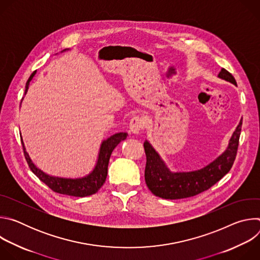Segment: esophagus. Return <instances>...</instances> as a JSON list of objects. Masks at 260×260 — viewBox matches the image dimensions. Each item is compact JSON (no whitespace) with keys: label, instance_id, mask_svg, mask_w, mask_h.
<instances>
[{"label":"esophagus","instance_id":"34e87169","mask_svg":"<svg viewBox=\"0 0 260 260\" xmlns=\"http://www.w3.org/2000/svg\"><path fill=\"white\" fill-rule=\"evenodd\" d=\"M144 127V121L141 117L139 116H136L134 118L131 119V122H129V129L133 134L135 135H138L141 133V131L143 129Z\"/></svg>","mask_w":260,"mask_h":260}]
</instances>
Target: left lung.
Returning <instances> with one entry per match:
<instances>
[{
  "label": "left lung",
  "mask_w": 260,
  "mask_h": 260,
  "mask_svg": "<svg viewBox=\"0 0 260 260\" xmlns=\"http://www.w3.org/2000/svg\"><path fill=\"white\" fill-rule=\"evenodd\" d=\"M218 77L237 85L236 79L225 69H221ZM241 128L242 120L233 133L223 153L206 167L189 172H172L150 142L146 140L144 142L147 159L145 181L148 188L154 196L166 200L190 198L209 189L232 169L237 155Z\"/></svg>",
  "instance_id": "left-lung-1"
}]
</instances>
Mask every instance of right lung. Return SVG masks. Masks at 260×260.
<instances>
[{
  "mask_svg": "<svg viewBox=\"0 0 260 260\" xmlns=\"http://www.w3.org/2000/svg\"><path fill=\"white\" fill-rule=\"evenodd\" d=\"M66 50L68 49H64L63 51ZM35 74H36V71L29 76L25 84L24 94L27 92L29 82L32 80ZM126 137H127L126 133H117L104 140L101 144L98 160L93 170L88 175L81 178H62V177H56V176H51L46 174L39 168H37V166L31 161L28 153L25 150L22 139H21V143L23 147V153L30 171L43 183H45L50 189L60 194L84 198V197L94 194L103 186L108 174V165H109L111 153H112L114 148L121 141L126 139Z\"/></svg>",
  "mask_w": 260,
  "mask_h": 260,
  "instance_id": "obj_1",
  "label": "right lung"
}]
</instances>
